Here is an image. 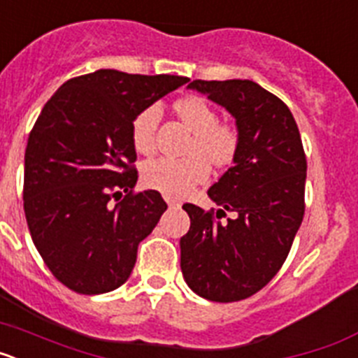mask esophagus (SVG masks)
<instances>
[{
  "mask_svg": "<svg viewBox=\"0 0 358 358\" xmlns=\"http://www.w3.org/2000/svg\"><path fill=\"white\" fill-rule=\"evenodd\" d=\"M164 201H166V204H169L170 208L179 206V201H176V199H172V197H164Z\"/></svg>",
  "mask_w": 358,
  "mask_h": 358,
  "instance_id": "esophagus-1",
  "label": "esophagus"
}]
</instances>
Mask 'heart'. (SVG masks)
<instances>
[{"mask_svg": "<svg viewBox=\"0 0 358 358\" xmlns=\"http://www.w3.org/2000/svg\"><path fill=\"white\" fill-rule=\"evenodd\" d=\"M179 118L192 129L195 140L186 157H157L141 170L143 182L166 197H185L210 177V159L217 166H226L235 159L238 134L229 125L218 123L217 110L201 96L182 98L176 103ZM159 106H148L136 116L131 127L132 145L140 154H152L156 148ZM203 154L201 155L200 152Z\"/></svg>", "mask_w": 358, "mask_h": 358, "instance_id": "heart-1", "label": "heart"}]
</instances>
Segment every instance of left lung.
Returning a JSON list of instances; mask_svg holds the SVG:
<instances>
[{"instance_id": "1", "label": "left lung", "mask_w": 358, "mask_h": 358, "mask_svg": "<svg viewBox=\"0 0 358 358\" xmlns=\"http://www.w3.org/2000/svg\"><path fill=\"white\" fill-rule=\"evenodd\" d=\"M235 118L233 166L208 189L211 211L185 204L189 231L181 238V271L204 299L240 301L264 289L287 260L305 215L306 157L289 107L252 80H194Z\"/></svg>"}]
</instances>
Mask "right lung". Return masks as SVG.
<instances>
[{
  "label": "right lung",
  "mask_w": 358,
  "mask_h": 358,
  "mask_svg": "<svg viewBox=\"0 0 358 358\" xmlns=\"http://www.w3.org/2000/svg\"><path fill=\"white\" fill-rule=\"evenodd\" d=\"M188 80L98 69L62 84L41 110L24 152V215L68 289L103 294L131 276L138 245L166 210L156 189L132 194V122Z\"/></svg>",
  "instance_id": "obj_1"
}]
</instances>
